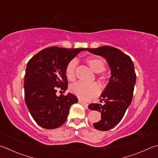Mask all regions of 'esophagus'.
I'll list each match as a JSON object with an SVG mask.
<instances>
[{"label": "esophagus", "instance_id": "34e87169", "mask_svg": "<svg viewBox=\"0 0 158 158\" xmlns=\"http://www.w3.org/2000/svg\"><path fill=\"white\" fill-rule=\"evenodd\" d=\"M79 104H82V105H84V106H85V107H88V104H87V103H85V102H83V101H81V100H79Z\"/></svg>", "mask_w": 158, "mask_h": 158}]
</instances>
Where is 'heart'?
Segmentation results:
<instances>
[{"label": "heart", "mask_w": 158, "mask_h": 158, "mask_svg": "<svg viewBox=\"0 0 158 158\" xmlns=\"http://www.w3.org/2000/svg\"><path fill=\"white\" fill-rule=\"evenodd\" d=\"M85 61L91 69L97 73H102L105 70V61L102 58L90 57V58L86 59ZM77 65V60L73 59L68 63L66 68H65V76L70 81H74L75 80V70ZM70 91L72 93L75 94L79 99L88 101V100L96 97L99 93L100 88L95 83L85 84L84 83L78 82L72 85L70 87Z\"/></svg>", "instance_id": "1"}]
</instances>
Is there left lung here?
<instances>
[{
    "label": "left lung",
    "mask_w": 158,
    "mask_h": 158,
    "mask_svg": "<svg viewBox=\"0 0 158 158\" xmlns=\"http://www.w3.org/2000/svg\"><path fill=\"white\" fill-rule=\"evenodd\" d=\"M89 52L106 59L110 68L111 77L99 99L101 104H90L88 108L101 113V120L94 123L97 130L108 131L118 124L130 106L136 81V74L131 57L116 48L102 46L86 48Z\"/></svg>",
    "instance_id": "left-lung-1"
}]
</instances>
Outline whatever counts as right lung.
I'll return each instance as SVG.
<instances>
[{"instance_id":"add662e5","label":"right lung","mask_w":158,"mask_h":158,"mask_svg":"<svg viewBox=\"0 0 158 158\" xmlns=\"http://www.w3.org/2000/svg\"><path fill=\"white\" fill-rule=\"evenodd\" d=\"M86 48L49 47L39 52L28 61L24 80L25 102L37 124L56 128L66 120L70 106L78 102L73 94L56 96L57 88L65 93L68 79L66 65Z\"/></svg>"}]
</instances>
